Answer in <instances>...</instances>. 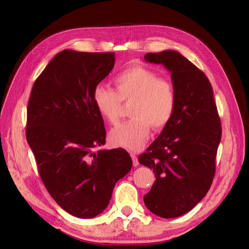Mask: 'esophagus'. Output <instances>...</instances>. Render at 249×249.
<instances>
[{"mask_svg": "<svg viewBox=\"0 0 249 249\" xmlns=\"http://www.w3.org/2000/svg\"><path fill=\"white\" fill-rule=\"evenodd\" d=\"M131 157H132V160H133V165L135 167L138 166L139 163H138V159H137V156L135 153H131Z\"/></svg>", "mask_w": 249, "mask_h": 249, "instance_id": "34e87169", "label": "esophagus"}]
</instances>
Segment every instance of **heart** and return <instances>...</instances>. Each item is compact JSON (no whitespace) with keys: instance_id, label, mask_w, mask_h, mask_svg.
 <instances>
[{"instance_id":"b5f03b06","label":"heart","mask_w":249,"mask_h":249,"mask_svg":"<svg viewBox=\"0 0 249 249\" xmlns=\"http://www.w3.org/2000/svg\"><path fill=\"white\" fill-rule=\"evenodd\" d=\"M113 82L115 89L104 84L94 87V107L105 120L115 124L122 102H132L129 110L132 118L110 132V141L119 147L138 150L149 137L150 125L160 130L169 123L177 106L176 88L169 79L140 65L119 71Z\"/></svg>"}]
</instances>
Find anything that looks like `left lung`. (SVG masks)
<instances>
[{
  "mask_svg": "<svg viewBox=\"0 0 249 249\" xmlns=\"http://www.w3.org/2000/svg\"><path fill=\"white\" fill-rule=\"evenodd\" d=\"M144 59L170 71L177 106L159 137L138 159L156 176L143 199L155 215L176 218L191 211L212 185L221 124L211 83L192 62L172 50L147 53Z\"/></svg>",
  "mask_w": 249,
  "mask_h": 249,
  "instance_id": "obj_1",
  "label": "left lung"
}]
</instances>
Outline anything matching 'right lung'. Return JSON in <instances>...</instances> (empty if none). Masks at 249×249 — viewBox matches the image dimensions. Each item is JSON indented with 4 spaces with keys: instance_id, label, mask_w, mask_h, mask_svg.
<instances>
[{
    "instance_id": "right-lung-1",
    "label": "right lung",
    "mask_w": 249,
    "mask_h": 249,
    "mask_svg": "<svg viewBox=\"0 0 249 249\" xmlns=\"http://www.w3.org/2000/svg\"><path fill=\"white\" fill-rule=\"evenodd\" d=\"M114 53L63 50L36 79L27 110V141L51 196L67 213L93 218L132 168L124 148L104 149L106 131L92 101Z\"/></svg>"
}]
</instances>
